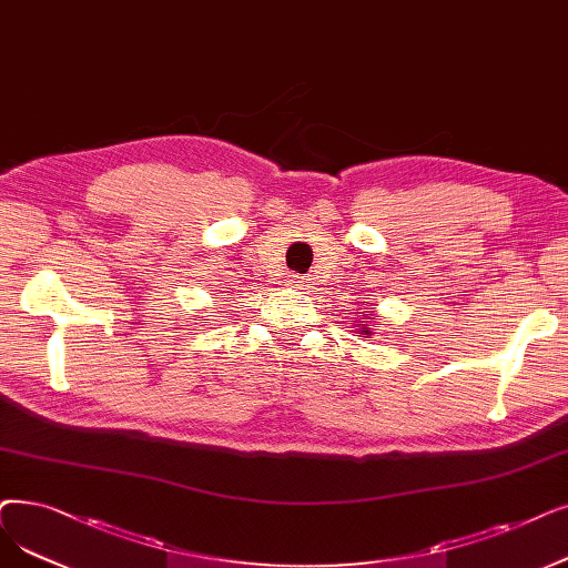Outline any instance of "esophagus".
<instances>
[{"instance_id":"1","label":"esophagus","mask_w":568,"mask_h":568,"mask_svg":"<svg viewBox=\"0 0 568 568\" xmlns=\"http://www.w3.org/2000/svg\"><path fill=\"white\" fill-rule=\"evenodd\" d=\"M287 285H290V287H306V285H308V278H306V276L292 274V276L287 278Z\"/></svg>"}]
</instances>
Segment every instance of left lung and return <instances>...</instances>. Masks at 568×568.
<instances>
[{
    "label": "left lung",
    "instance_id": "left-lung-1",
    "mask_svg": "<svg viewBox=\"0 0 568 568\" xmlns=\"http://www.w3.org/2000/svg\"><path fill=\"white\" fill-rule=\"evenodd\" d=\"M364 320H376V317H364ZM362 332L364 334H372V332H368V327H362Z\"/></svg>",
    "mask_w": 568,
    "mask_h": 568
}]
</instances>
